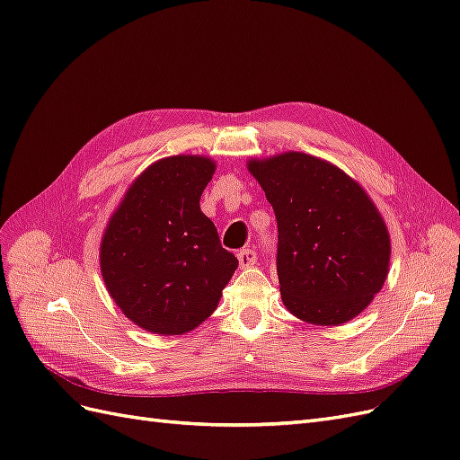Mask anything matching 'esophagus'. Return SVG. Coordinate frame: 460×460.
<instances>
[{
    "mask_svg": "<svg viewBox=\"0 0 460 460\" xmlns=\"http://www.w3.org/2000/svg\"><path fill=\"white\" fill-rule=\"evenodd\" d=\"M238 262H240V269L253 267V264L257 262V253L253 252V249H242V252L238 253Z\"/></svg>",
    "mask_w": 460,
    "mask_h": 460,
    "instance_id": "esophagus-1",
    "label": "esophagus"
}]
</instances>
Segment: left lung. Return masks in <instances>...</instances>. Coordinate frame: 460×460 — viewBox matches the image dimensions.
Returning a JSON list of instances; mask_svg holds the SVG:
<instances>
[{
  "mask_svg": "<svg viewBox=\"0 0 460 460\" xmlns=\"http://www.w3.org/2000/svg\"><path fill=\"white\" fill-rule=\"evenodd\" d=\"M278 222L276 270L286 309L340 326L382 289L392 257L385 220L340 166L301 151L249 159Z\"/></svg>",
  "mask_w": 460,
  "mask_h": 460,
  "instance_id": "1",
  "label": "left lung"
}]
</instances>
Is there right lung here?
<instances>
[{"label":"right lung","mask_w":460,"mask_h":460,"mask_svg":"<svg viewBox=\"0 0 460 460\" xmlns=\"http://www.w3.org/2000/svg\"><path fill=\"white\" fill-rule=\"evenodd\" d=\"M217 163L172 155L151 163L111 215L100 269L117 307L159 336L191 332L218 307L238 259L220 245L199 199Z\"/></svg>","instance_id":"1"}]
</instances>
